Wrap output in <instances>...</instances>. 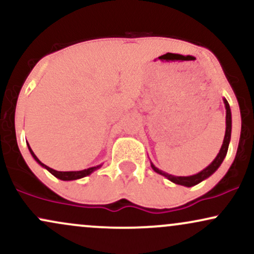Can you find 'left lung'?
I'll return each instance as SVG.
<instances>
[{
    "instance_id": "obj_1",
    "label": "left lung",
    "mask_w": 254,
    "mask_h": 254,
    "mask_svg": "<svg viewBox=\"0 0 254 254\" xmlns=\"http://www.w3.org/2000/svg\"><path fill=\"white\" fill-rule=\"evenodd\" d=\"M223 103H224V107H226V133H224V138H223V143L222 147H221L220 151H218L217 156L215 157L214 161L211 162L208 167L204 168L203 171H200L199 173L193 174V176H189V177H176L172 176V174L166 173V172L159 170V168L155 167L153 165V162H150L151 168L156 172V173L161 174L167 178L168 180H171L172 183L178 184V185H183L186 186V188H191V186L197 185L203 180H205L206 178H209L211 174H214L215 172L217 171V168L220 167L221 164L223 162L224 157L227 155V151H228V145L230 142V135H232V112H230V107L228 101L226 100V98H223Z\"/></svg>"
}]
</instances>
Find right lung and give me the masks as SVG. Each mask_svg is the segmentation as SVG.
Segmentation results:
<instances>
[{"mask_svg":"<svg viewBox=\"0 0 254 254\" xmlns=\"http://www.w3.org/2000/svg\"><path fill=\"white\" fill-rule=\"evenodd\" d=\"M27 147H28V150H30L31 155L33 156V159L36 160L38 164L42 166V167L45 168V170H48L49 172H50L52 176H55V177L58 178V179H61V180H64V182H69V180L81 179V178L89 176L90 173H93V172L97 171L98 168H100L101 166H103V165H99V166H95V167H89V168H87V170H82V171H70V172H61V171H56V170H52V168L49 167V166L44 165L43 162L40 161V160L38 159V157L36 156V154L33 153V150L31 149L30 144H28V143H27Z\"/></svg>","mask_w":254,"mask_h":254,"instance_id":"obj_1","label":"right lung"}]
</instances>
